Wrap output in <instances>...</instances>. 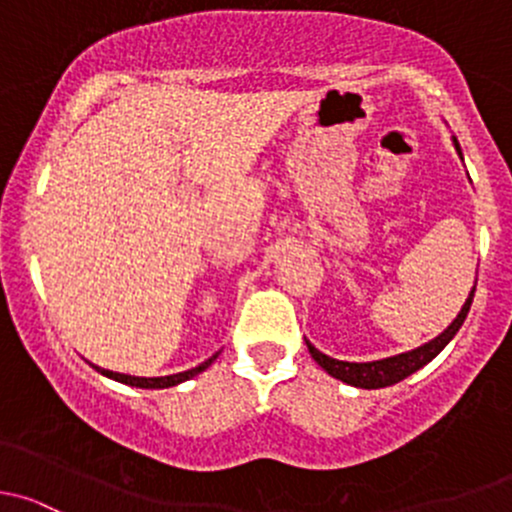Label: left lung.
I'll use <instances>...</instances> for the list:
<instances>
[{
	"instance_id": "obj_1",
	"label": "left lung",
	"mask_w": 512,
	"mask_h": 512,
	"mask_svg": "<svg viewBox=\"0 0 512 512\" xmlns=\"http://www.w3.org/2000/svg\"><path fill=\"white\" fill-rule=\"evenodd\" d=\"M453 145H456L458 155H461V147H458L456 138H453ZM473 293H476V286H473L471 295H468V300L463 303L461 313L456 315V320H453L444 333H441L439 337H434L431 342H426V345L416 347V350H412V352H404V355H394V357H387V360H377V362H342V360H333V357L323 355L320 350H315L308 340H305V345H308V352L313 355V360L318 362L325 372L333 374L335 379H342V382L352 384V387H362V389L389 387V384L402 382V379H407L409 374L421 370L426 362L434 360V357L439 355L446 345H449V342L453 340V335H456L458 328L463 325V320H466L468 310H471Z\"/></svg>"
}]
</instances>
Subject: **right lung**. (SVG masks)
<instances>
[{
	"instance_id": "1",
	"label": "right lung",
	"mask_w": 512,
	"mask_h": 512,
	"mask_svg": "<svg viewBox=\"0 0 512 512\" xmlns=\"http://www.w3.org/2000/svg\"><path fill=\"white\" fill-rule=\"evenodd\" d=\"M217 357H219V352H217V355L209 357V360H204L199 367H192V370L179 372V374H167V377H133V374L110 372V370H103V367H96V370H98L100 374H105V377L115 379V382L130 384V387H140V389H165V387H175V384H179V382H187V379H192L194 374L204 372L209 365H212L214 360H217Z\"/></svg>"
}]
</instances>
